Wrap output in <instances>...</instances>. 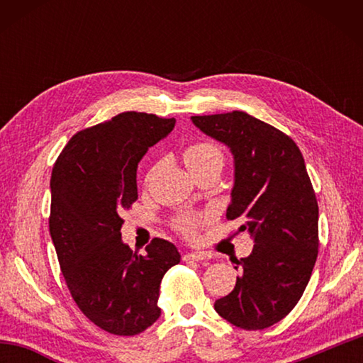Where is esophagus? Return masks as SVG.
I'll return each instance as SVG.
<instances>
[{
  "label": "esophagus",
  "instance_id": "34e87169",
  "mask_svg": "<svg viewBox=\"0 0 363 363\" xmlns=\"http://www.w3.org/2000/svg\"><path fill=\"white\" fill-rule=\"evenodd\" d=\"M182 259L186 262H192V261H203L206 259V255L201 253V251H192V253H186L182 256Z\"/></svg>",
  "mask_w": 363,
  "mask_h": 363
}]
</instances>
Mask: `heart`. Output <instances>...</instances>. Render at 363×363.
Returning a JSON list of instances; mask_svg holds the SVG:
<instances>
[{
  "label": "heart",
  "mask_w": 363,
  "mask_h": 363,
  "mask_svg": "<svg viewBox=\"0 0 363 363\" xmlns=\"http://www.w3.org/2000/svg\"><path fill=\"white\" fill-rule=\"evenodd\" d=\"M184 162H186L187 168L194 176L201 173V171L211 169V168H223L224 164V153L216 144L210 143V140H196V143L189 144L184 150ZM158 164H153L152 169L147 174V181H150L153 174L157 173ZM177 230L190 235L194 233L196 227L200 224V218L190 216V214H184L176 219Z\"/></svg>",
  "instance_id": "1"
}]
</instances>
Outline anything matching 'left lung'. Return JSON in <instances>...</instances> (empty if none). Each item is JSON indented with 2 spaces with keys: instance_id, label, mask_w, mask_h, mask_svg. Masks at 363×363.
Returning <instances> with one entry per match:
<instances>
[{
  "instance_id": "1",
  "label": "left lung",
  "mask_w": 363,
  "mask_h": 363,
  "mask_svg": "<svg viewBox=\"0 0 363 363\" xmlns=\"http://www.w3.org/2000/svg\"><path fill=\"white\" fill-rule=\"evenodd\" d=\"M192 121L230 149L235 179L225 216L240 219L238 232L255 240L237 261L235 288L214 309L238 328L264 330L298 304L318 255V205L303 153L285 133L240 110Z\"/></svg>"
}]
</instances>
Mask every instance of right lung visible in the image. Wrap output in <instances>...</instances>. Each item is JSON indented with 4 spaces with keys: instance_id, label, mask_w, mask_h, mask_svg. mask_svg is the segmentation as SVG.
Instances as JSON below:
<instances>
[{
    "instance_id": "obj_1",
    "label": "right lung",
    "mask_w": 363,
    "mask_h": 363,
    "mask_svg": "<svg viewBox=\"0 0 363 363\" xmlns=\"http://www.w3.org/2000/svg\"><path fill=\"white\" fill-rule=\"evenodd\" d=\"M174 125L123 112L78 131L52 168L49 232L65 284L79 311L112 335H138L157 322L160 284L181 261L163 238L144 256L121 240V214L138 200V163Z\"/></svg>"
}]
</instances>
